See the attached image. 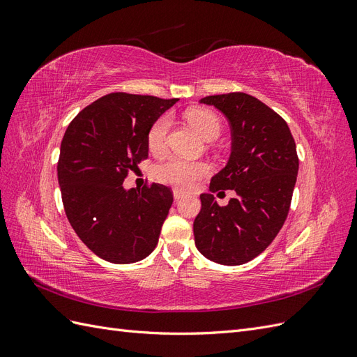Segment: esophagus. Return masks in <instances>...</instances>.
<instances>
[{
  "label": "esophagus",
  "instance_id": "obj_1",
  "mask_svg": "<svg viewBox=\"0 0 357 357\" xmlns=\"http://www.w3.org/2000/svg\"><path fill=\"white\" fill-rule=\"evenodd\" d=\"M172 195H174V199H176V201H178V199H181L183 197H185V193H183V192L178 190V189H174V190H172Z\"/></svg>",
  "mask_w": 357,
  "mask_h": 357
}]
</instances>
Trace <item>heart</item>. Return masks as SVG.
<instances>
[{"instance_id": "1", "label": "heart", "mask_w": 357, "mask_h": 357, "mask_svg": "<svg viewBox=\"0 0 357 357\" xmlns=\"http://www.w3.org/2000/svg\"><path fill=\"white\" fill-rule=\"evenodd\" d=\"M189 125L205 139L214 142L220 135L222 126L215 114L207 110H190L186 114ZM169 117L162 116L150 126L147 132V146L150 152L159 155L165 150L167 134L169 129ZM208 165L205 162L186 160L181 158H169L155 168V176L159 181L171 185L177 189L189 190L197 186V183L208 174Z\"/></svg>"}]
</instances>
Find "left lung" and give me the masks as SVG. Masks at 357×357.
Segmentation results:
<instances>
[{"instance_id": "8db88e82", "label": "left lung", "mask_w": 357, "mask_h": 357, "mask_svg": "<svg viewBox=\"0 0 357 357\" xmlns=\"http://www.w3.org/2000/svg\"><path fill=\"white\" fill-rule=\"evenodd\" d=\"M229 121L231 156L202 193L193 222L198 250L220 265H243L261 255L282 229L290 208L299 159L284 119L244 92L205 96ZM237 193L220 208L212 193Z\"/></svg>"}]
</instances>
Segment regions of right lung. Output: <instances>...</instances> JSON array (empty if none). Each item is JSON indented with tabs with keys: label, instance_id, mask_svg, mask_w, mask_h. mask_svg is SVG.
<instances>
[{
	"label": "right lung",
	"instance_id": "right-lung-1",
	"mask_svg": "<svg viewBox=\"0 0 357 357\" xmlns=\"http://www.w3.org/2000/svg\"><path fill=\"white\" fill-rule=\"evenodd\" d=\"M178 100L114 92L93 101L63 134L58 181L79 238L112 264H132L155 250L172 204L169 188H123L149 156L147 132Z\"/></svg>",
	"mask_w": 357,
	"mask_h": 357
}]
</instances>
